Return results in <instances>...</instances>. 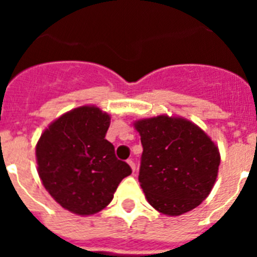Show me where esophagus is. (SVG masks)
I'll return each mask as SVG.
<instances>
[{
	"mask_svg": "<svg viewBox=\"0 0 257 257\" xmlns=\"http://www.w3.org/2000/svg\"><path fill=\"white\" fill-rule=\"evenodd\" d=\"M127 163H128V165H130L131 170H133V171H135V169H136V166H135V162H134V161H133V160H127Z\"/></svg>",
	"mask_w": 257,
	"mask_h": 257,
	"instance_id": "obj_1",
	"label": "esophagus"
}]
</instances>
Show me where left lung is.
Returning <instances> with one entry per match:
<instances>
[{
  "instance_id": "left-lung-1",
  "label": "left lung",
  "mask_w": 257,
  "mask_h": 257,
  "mask_svg": "<svg viewBox=\"0 0 257 257\" xmlns=\"http://www.w3.org/2000/svg\"><path fill=\"white\" fill-rule=\"evenodd\" d=\"M143 145L139 181L161 213L179 216L207 198L220 153L205 131L185 118L157 115L134 123Z\"/></svg>"
}]
</instances>
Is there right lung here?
I'll return each instance as SVG.
<instances>
[{"instance_id": "right-lung-1", "label": "right lung", "mask_w": 257, "mask_h": 257, "mask_svg": "<svg viewBox=\"0 0 257 257\" xmlns=\"http://www.w3.org/2000/svg\"><path fill=\"white\" fill-rule=\"evenodd\" d=\"M110 115L97 106L72 109L50 123L36 147L45 189L70 212L87 216L110 203L131 167L105 139Z\"/></svg>"}]
</instances>
